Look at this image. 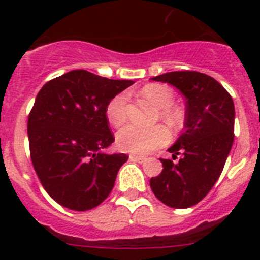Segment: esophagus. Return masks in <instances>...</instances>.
Returning a JSON list of instances; mask_svg holds the SVG:
<instances>
[{
	"mask_svg": "<svg viewBox=\"0 0 260 260\" xmlns=\"http://www.w3.org/2000/svg\"><path fill=\"white\" fill-rule=\"evenodd\" d=\"M128 158H130L132 161H135V162H143V161H146V157H144V156L130 155V156H128Z\"/></svg>",
	"mask_w": 260,
	"mask_h": 260,
	"instance_id": "esophagus-1",
	"label": "esophagus"
}]
</instances>
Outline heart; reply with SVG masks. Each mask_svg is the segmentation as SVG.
<instances>
[{
  "label": "heart",
  "instance_id": "obj_1",
  "mask_svg": "<svg viewBox=\"0 0 260 260\" xmlns=\"http://www.w3.org/2000/svg\"><path fill=\"white\" fill-rule=\"evenodd\" d=\"M142 95L152 104L160 108V117L171 126H178L182 122V113L172 107L174 95L171 89L160 84H148L143 87ZM107 118L116 127L123 125L127 118V93L121 92L110 99L107 105ZM169 132L161 125L152 127H142L127 125L117 134V146L119 150L130 153H147L157 147L164 146L169 141Z\"/></svg>",
  "mask_w": 260,
  "mask_h": 260
}]
</instances>
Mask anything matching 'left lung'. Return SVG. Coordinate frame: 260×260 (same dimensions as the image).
Returning a JSON list of instances; mask_svg holds the SVG:
<instances>
[{
    "label": "left lung",
    "instance_id": "8db88e82",
    "mask_svg": "<svg viewBox=\"0 0 260 260\" xmlns=\"http://www.w3.org/2000/svg\"><path fill=\"white\" fill-rule=\"evenodd\" d=\"M176 87L186 100L185 132L168 148L178 162L160 158L162 171L150 180L156 198L172 208H189L219 180L234 139V104L216 79L198 71L151 78Z\"/></svg>",
    "mask_w": 260,
    "mask_h": 260
}]
</instances>
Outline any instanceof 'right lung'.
Wrapping results in <instances>:
<instances>
[{"mask_svg": "<svg viewBox=\"0 0 260 260\" xmlns=\"http://www.w3.org/2000/svg\"><path fill=\"white\" fill-rule=\"evenodd\" d=\"M133 83L73 70L39 91L27 125L31 160L45 191L63 207L91 210L113 189L128 156L104 152L114 142L107 105Z\"/></svg>", "mask_w": 260, "mask_h": 260, "instance_id": "right-lung-1", "label": "right lung"}]
</instances>
